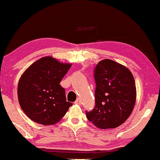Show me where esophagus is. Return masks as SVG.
<instances>
[{
    "mask_svg": "<svg viewBox=\"0 0 160 160\" xmlns=\"http://www.w3.org/2000/svg\"><path fill=\"white\" fill-rule=\"evenodd\" d=\"M81 103H82V101H81V100L79 99V98H78V99H77V100L75 101V103L79 104V105L81 104Z\"/></svg>",
    "mask_w": 160,
    "mask_h": 160,
    "instance_id": "obj_1",
    "label": "esophagus"
}]
</instances>
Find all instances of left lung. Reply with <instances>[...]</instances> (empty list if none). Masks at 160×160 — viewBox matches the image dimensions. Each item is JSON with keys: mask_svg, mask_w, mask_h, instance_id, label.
I'll list each match as a JSON object with an SVG mask.
<instances>
[{"mask_svg": "<svg viewBox=\"0 0 160 160\" xmlns=\"http://www.w3.org/2000/svg\"><path fill=\"white\" fill-rule=\"evenodd\" d=\"M95 107L86 116L96 127L114 128L124 123L133 110L136 87L132 72L125 66L106 59L94 70Z\"/></svg>", "mask_w": 160, "mask_h": 160, "instance_id": "left-lung-1", "label": "left lung"}]
</instances>
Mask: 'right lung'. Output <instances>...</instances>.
<instances>
[{"mask_svg":"<svg viewBox=\"0 0 160 160\" xmlns=\"http://www.w3.org/2000/svg\"><path fill=\"white\" fill-rule=\"evenodd\" d=\"M71 64L42 57L25 71L18 84V100L29 119L44 125L58 122L72 105L60 85Z\"/></svg>","mask_w":160,"mask_h":160,"instance_id":"1","label":"right lung"}]
</instances>
